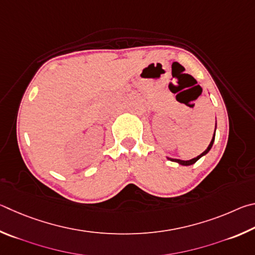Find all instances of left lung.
<instances>
[{
	"instance_id": "8db88e82",
	"label": "left lung",
	"mask_w": 255,
	"mask_h": 255,
	"mask_svg": "<svg viewBox=\"0 0 255 255\" xmlns=\"http://www.w3.org/2000/svg\"><path fill=\"white\" fill-rule=\"evenodd\" d=\"M216 125H217V123H215V132H214V135H213V137H212V141H211V143H209V145L207 146V149L205 150L202 154H199L198 157H196V158H194V159H190V160H187V161H185V160L173 159V158H169V157H167V159H168V160H170V161H172V162H177V163H179L180 166H190V164H194L196 161H198V160H199L200 158L204 157V155H206V154L209 152V150L212 149V146H213V144H214V141H215Z\"/></svg>"
}]
</instances>
